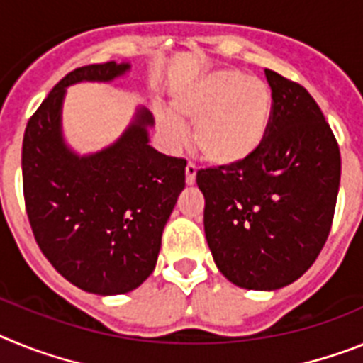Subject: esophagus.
Wrapping results in <instances>:
<instances>
[{
    "instance_id": "1",
    "label": "esophagus",
    "mask_w": 363,
    "mask_h": 363,
    "mask_svg": "<svg viewBox=\"0 0 363 363\" xmlns=\"http://www.w3.org/2000/svg\"><path fill=\"white\" fill-rule=\"evenodd\" d=\"M195 175H197V166L191 162L186 164V184L191 186L195 182Z\"/></svg>"
}]
</instances>
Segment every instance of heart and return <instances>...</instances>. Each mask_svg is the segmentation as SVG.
<instances>
[{"label": "heart", "instance_id": "b5f03b06", "mask_svg": "<svg viewBox=\"0 0 363 363\" xmlns=\"http://www.w3.org/2000/svg\"><path fill=\"white\" fill-rule=\"evenodd\" d=\"M169 111L157 115L169 146H181L184 124H194V143L201 155L219 166H235L263 146L274 99L267 82L235 69H217L173 91Z\"/></svg>", "mask_w": 363, "mask_h": 363}]
</instances>
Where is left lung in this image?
<instances>
[{
  "label": "left lung",
  "mask_w": 363,
  "mask_h": 363,
  "mask_svg": "<svg viewBox=\"0 0 363 363\" xmlns=\"http://www.w3.org/2000/svg\"><path fill=\"white\" fill-rule=\"evenodd\" d=\"M274 99L256 155L197 173L204 234L223 276L248 291H277L303 276L329 238L338 199V143L299 84L264 69Z\"/></svg>",
  "instance_id": "1"
}]
</instances>
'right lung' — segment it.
<instances>
[{"label":"right lung","instance_id":"add662e5","mask_svg":"<svg viewBox=\"0 0 363 363\" xmlns=\"http://www.w3.org/2000/svg\"><path fill=\"white\" fill-rule=\"evenodd\" d=\"M129 71V62H106L69 72L30 116L21 150L25 206L38 247L67 281L99 296L125 294L150 277L184 190L186 160L150 146L155 121L144 106L104 150L80 155L65 143L67 87L109 84Z\"/></svg>","mask_w":363,"mask_h":363}]
</instances>
